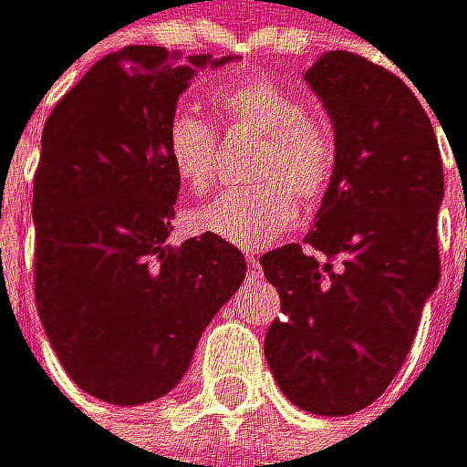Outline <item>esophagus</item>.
<instances>
[{
  "instance_id": "34e87169",
  "label": "esophagus",
  "mask_w": 467,
  "mask_h": 467,
  "mask_svg": "<svg viewBox=\"0 0 467 467\" xmlns=\"http://www.w3.org/2000/svg\"><path fill=\"white\" fill-rule=\"evenodd\" d=\"M246 266H249V275H253V278L261 275V258L255 253H246Z\"/></svg>"
}]
</instances>
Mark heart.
I'll list each match as a JSON object with an SVG mask.
<instances>
[{
	"label": "heart",
	"instance_id": "1",
	"mask_svg": "<svg viewBox=\"0 0 467 467\" xmlns=\"http://www.w3.org/2000/svg\"><path fill=\"white\" fill-rule=\"evenodd\" d=\"M229 126L261 134L253 166L258 186L221 192L192 212V229L218 235L226 244L258 249L275 241L298 218L301 203L313 206L330 192L338 169L333 134L313 119V109L298 91L275 79H241L212 91ZM163 149L169 166L186 189L203 192L214 177V129L192 106L177 102L166 117Z\"/></svg>",
	"mask_w": 467,
	"mask_h": 467
}]
</instances>
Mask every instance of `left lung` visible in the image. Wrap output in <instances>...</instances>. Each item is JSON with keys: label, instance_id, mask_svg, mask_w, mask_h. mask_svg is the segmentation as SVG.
<instances>
[{"label": "left lung", "instance_id": "obj_1", "mask_svg": "<svg viewBox=\"0 0 467 467\" xmlns=\"http://www.w3.org/2000/svg\"><path fill=\"white\" fill-rule=\"evenodd\" d=\"M304 79L330 114L338 149L336 181L304 238L327 261L298 244L261 255L284 313L269 324L264 353L293 405L348 416L388 390L440 284L445 177L422 102L393 71L327 51Z\"/></svg>", "mask_w": 467, "mask_h": 467}]
</instances>
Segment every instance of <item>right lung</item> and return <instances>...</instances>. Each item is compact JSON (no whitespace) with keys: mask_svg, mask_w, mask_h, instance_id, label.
<instances>
[{"mask_svg":"<svg viewBox=\"0 0 467 467\" xmlns=\"http://www.w3.org/2000/svg\"><path fill=\"white\" fill-rule=\"evenodd\" d=\"M229 59L129 45L102 57L42 129L36 310L65 373L109 405L166 396L246 275L241 249L218 235L166 244L181 189L166 117L194 74Z\"/></svg>","mask_w":467,"mask_h":467,"instance_id":"obj_1","label":"right lung"}]
</instances>
